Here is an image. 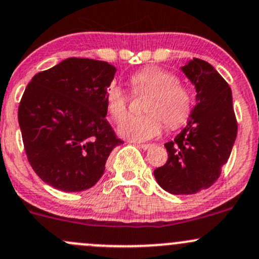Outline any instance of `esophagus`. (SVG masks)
<instances>
[{
  "label": "esophagus",
  "instance_id": "1",
  "mask_svg": "<svg viewBox=\"0 0 259 259\" xmlns=\"http://www.w3.org/2000/svg\"><path fill=\"white\" fill-rule=\"evenodd\" d=\"M139 146H140V148H142V149H144V150H148V149L153 148L154 144H150V143H149V144H139Z\"/></svg>",
  "mask_w": 259,
  "mask_h": 259
}]
</instances>
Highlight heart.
Returning a JSON list of instances; mask_svg holds the SVG:
<instances>
[{
  "instance_id": "b5f03b06",
  "label": "heart",
  "mask_w": 259,
  "mask_h": 259,
  "mask_svg": "<svg viewBox=\"0 0 259 259\" xmlns=\"http://www.w3.org/2000/svg\"><path fill=\"white\" fill-rule=\"evenodd\" d=\"M178 81L173 72L159 66H146L130 75L129 85L133 93H149L144 101L146 113L125 117L119 125L120 135L143 142L160 134L164 122L170 130L187 124L193 113L194 98L192 90ZM105 101L115 121L121 120L127 113L130 98L120 86H109Z\"/></svg>"
}]
</instances>
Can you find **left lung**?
Here are the masks:
<instances>
[{
	"label": "left lung",
	"instance_id": "1",
	"mask_svg": "<svg viewBox=\"0 0 259 259\" xmlns=\"http://www.w3.org/2000/svg\"><path fill=\"white\" fill-rule=\"evenodd\" d=\"M182 69L195 85L197 105L188 126L165 144L168 160L154 170V177L171 194H194L221 177L238 124L231 88L209 62L194 57Z\"/></svg>",
	"mask_w": 259,
	"mask_h": 259
}]
</instances>
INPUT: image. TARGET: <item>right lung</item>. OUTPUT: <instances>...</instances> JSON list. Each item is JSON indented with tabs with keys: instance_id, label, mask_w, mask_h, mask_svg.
<instances>
[{
	"instance_id": "1",
	"label": "right lung",
	"mask_w": 259,
	"mask_h": 259,
	"mask_svg": "<svg viewBox=\"0 0 259 259\" xmlns=\"http://www.w3.org/2000/svg\"><path fill=\"white\" fill-rule=\"evenodd\" d=\"M115 72L105 61L70 57L26 86L18 124L28 163L46 184L62 192L89 189L124 143L105 119Z\"/></svg>"
}]
</instances>
